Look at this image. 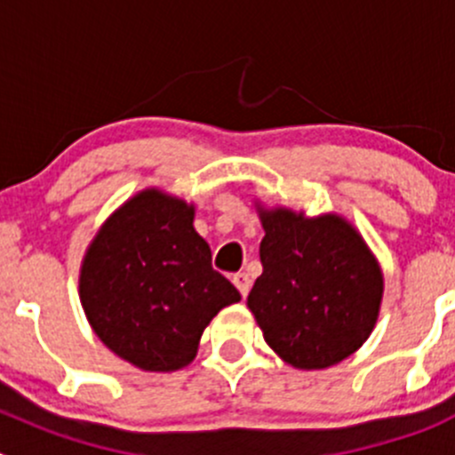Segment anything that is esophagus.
<instances>
[{
	"label": "esophagus",
	"instance_id": "1",
	"mask_svg": "<svg viewBox=\"0 0 455 455\" xmlns=\"http://www.w3.org/2000/svg\"><path fill=\"white\" fill-rule=\"evenodd\" d=\"M233 283H235L237 291L242 292V297L249 295V291H251V277H249V275L235 273V275H233Z\"/></svg>",
	"mask_w": 455,
	"mask_h": 455
}]
</instances>
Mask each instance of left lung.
Returning a JSON list of instances; mask_svg holds the SVG:
<instances>
[{
	"label": "left lung",
	"instance_id": "left-lung-1",
	"mask_svg": "<svg viewBox=\"0 0 455 455\" xmlns=\"http://www.w3.org/2000/svg\"><path fill=\"white\" fill-rule=\"evenodd\" d=\"M264 270L249 292L266 343L297 370L355 355L374 330L383 273L361 233L337 213L306 218L257 204Z\"/></svg>",
	"mask_w": 455,
	"mask_h": 455
}]
</instances>
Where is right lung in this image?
Returning <instances> with one entry per match:
<instances>
[{"mask_svg": "<svg viewBox=\"0 0 455 455\" xmlns=\"http://www.w3.org/2000/svg\"><path fill=\"white\" fill-rule=\"evenodd\" d=\"M196 206L145 189L114 211L81 264L79 297L96 337L145 371L196 359L206 325L240 292L211 266Z\"/></svg>", "mask_w": 455, "mask_h": 455, "instance_id": "add662e5", "label": "right lung"}]
</instances>
